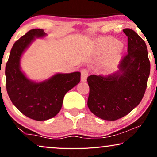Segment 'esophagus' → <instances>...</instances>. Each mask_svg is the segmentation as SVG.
Masks as SVG:
<instances>
[{
	"instance_id": "1",
	"label": "esophagus",
	"mask_w": 157,
	"mask_h": 157,
	"mask_svg": "<svg viewBox=\"0 0 157 157\" xmlns=\"http://www.w3.org/2000/svg\"><path fill=\"white\" fill-rule=\"evenodd\" d=\"M88 74H89V71H88L86 69H83L82 71H81V81H86Z\"/></svg>"
}]
</instances>
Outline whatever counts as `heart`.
Masks as SVG:
<instances>
[{
    "label": "heart",
    "mask_w": 157,
    "mask_h": 157,
    "mask_svg": "<svg viewBox=\"0 0 157 157\" xmlns=\"http://www.w3.org/2000/svg\"><path fill=\"white\" fill-rule=\"evenodd\" d=\"M110 42H111V41H110Z\"/></svg>",
    "instance_id": "obj_1"
}]
</instances>
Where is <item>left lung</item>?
Listing matches in <instances>:
<instances>
[{
	"mask_svg": "<svg viewBox=\"0 0 157 157\" xmlns=\"http://www.w3.org/2000/svg\"><path fill=\"white\" fill-rule=\"evenodd\" d=\"M128 37L127 54L115 73L91 75L88 107L100 119L115 121L130 113L141 102L150 74V61L144 40L130 29L123 30Z\"/></svg>",
	"mask_w": 157,
	"mask_h": 157,
	"instance_id": "obj_1",
	"label": "left lung"
}]
</instances>
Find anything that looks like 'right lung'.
<instances>
[{
  "label": "right lung",
  "mask_w": 157,
  "mask_h": 157,
  "mask_svg": "<svg viewBox=\"0 0 157 157\" xmlns=\"http://www.w3.org/2000/svg\"><path fill=\"white\" fill-rule=\"evenodd\" d=\"M46 36L43 29L30 30L13 44L6 66V86L10 99L23 114L36 121L54 117L61 110L65 94L81 79L78 71L56 74L38 83L25 76L21 69V56L36 38Z\"/></svg>",
  "instance_id": "right-lung-1"
}]
</instances>
